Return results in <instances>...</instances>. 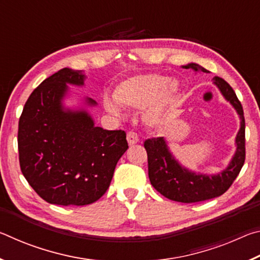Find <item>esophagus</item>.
<instances>
[{"instance_id": "obj_1", "label": "esophagus", "mask_w": 260, "mask_h": 260, "mask_svg": "<svg viewBox=\"0 0 260 260\" xmlns=\"http://www.w3.org/2000/svg\"><path fill=\"white\" fill-rule=\"evenodd\" d=\"M140 141L139 136L136 133H134V132H129L128 134H127V142H128L129 146H134V144H136Z\"/></svg>"}]
</instances>
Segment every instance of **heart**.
<instances>
[{"mask_svg": "<svg viewBox=\"0 0 260 260\" xmlns=\"http://www.w3.org/2000/svg\"><path fill=\"white\" fill-rule=\"evenodd\" d=\"M180 94V83L175 79L158 73L138 74L121 81L111 96L103 99L104 109L116 117H122L124 108L143 110L148 125L158 127L169 119Z\"/></svg>", "mask_w": 260, "mask_h": 260, "instance_id": "obj_1", "label": "heart"}]
</instances>
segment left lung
I'll use <instances>...</instances> for the list:
<instances>
[{"instance_id": "obj_1", "label": "left lung", "mask_w": 260, "mask_h": 260, "mask_svg": "<svg viewBox=\"0 0 260 260\" xmlns=\"http://www.w3.org/2000/svg\"><path fill=\"white\" fill-rule=\"evenodd\" d=\"M195 73H210L197 63L182 65ZM212 83L230 103L240 118V129L235 136V152L228 165L220 172L208 174L187 169L171 151L164 138L150 139L144 142L148 153V173L150 182L166 199L181 203H196L222 195L239 175L245 159V121L243 109L233 88L219 77Z\"/></svg>"}]
</instances>
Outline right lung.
Wrapping results in <instances>:
<instances>
[{
  "label": "right lung",
  "mask_w": 260,
  "mask_h": 260,
  "mask_svg": "<svg viewBox=\"0 0 260 260\" xmlns=\"http://www.w3.org/2000/svg\"><path fill=\"white\" fill-rule=\"evenodd\" d=\"M83 71L64 68L43 80L26 102L18 127L20 169L41 199L57 205H88L111 183L118 160L128 149L124 131L95 125L83 96L67 104L69 86L83 87Z\"/></svg>",
  "instance_id": "right-lung-1"
}]
</instances>
